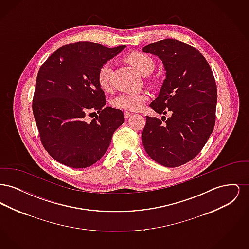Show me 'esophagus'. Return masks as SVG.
I'll use <instances>...</instances> for the list:
<instances>
[{"instance_id":"34e87169","label":"esophagus","mask_w":249,"mask_h":249,"mask_svg":"<svg viewBox=\"0 0 249 249\" xmlns=\"http://www.w3.org/2000/svg\"><path fill=\"white\" fill-rule=\"evenodd\" d=\"M132 116H133V114L130 113V112H128V111L124 112V117H125V119H130V117H132Z\"/></svg>"}]
</instances>
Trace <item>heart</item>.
<instances>
[{
  "mask_svg": "<svg viewBox=\"0 0 249 249\" xmlns=\"http://www.w3.org/2000/svg\"><path fill=\"white\" fill-rule=\"evenodd\" d=\"M128 62L132 67L142 75H147L154 69V60L148 55L142 52H132L127 56ZM112 62H104L97 73V81L100 88L108 91L111 89V73H112ZM148 99L146 92H124L117 95L111 101V105L117 109L137 111L140 110L144 103Z\"/></svg>",
  "mask_w": 249,
  "mask_h": 249,
  "instance_id": "heart-1",
  "label": "heart"
}]
</instances>
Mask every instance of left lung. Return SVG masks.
<instances>
[{
  "instance_id": "1",
  "label": "left lung",
  "mask_w": 249,
  "mask_h": 249,
  "mask_svg": "<svg viewBox=\"0 0 249 249\" xmlns=\"http://www.w3.org/2000/svg\"><path fill=\"white\" fill-rule=\"evenodd\" d=\"M161 59L166 78L150 107L161 119L146 116L142 133L144 150L165 167L189 162L200 153L215 121L216 85L210 65L193 47L164 39L142 48Z\"/></svg>"
}]
</instances>
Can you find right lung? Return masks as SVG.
Here are the masks:
<instances>
[{
  "instance_id": "add662e5",
  "label": "right lung",
  "mask_w": 249,
  "mask_h": 249,
  "mask_svg": "<svg viewBox=\"0 0 249 249\" xmlns=\"http://www.w3.org/2000/svg\"><path fill=\"white\" fill-rule=\"evenodd\" d=\"M125 48L77 42L58 48L40 67L33 112L41 142L57 161L87 168L107 152L114 131L125 119L121 110L105 107L106 95L97 73L104 62ZM93 110L99 115L88 121L87 114Z\"/></svg>"
}]
</instances>
